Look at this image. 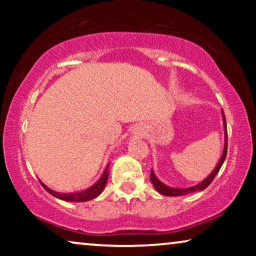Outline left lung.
Returning <instances> with one entry per match:
<instances>
[{
  "label": "left lung",
  "instance_id": "8db88e82",
  "mask_svg": "<svg viewBox=\"0 0 256 256\" xmlns=\"http://www.w3.org/2000/svg\"><path fill=\"white\" fill-rule=\"evenodd\" d=\"M222 122H224V132H225V146H224V152H222V158H220L218 164H216L214 170L210 174V176L208 178H205V180L200 182L199 184L194 185V186L185 188H170V186H168V185L163 184L162 182H160L158 178L155 176V174H154V171L152 170V172H150V180H152V183L154 186H155L157 192H160V194H162L164 196H170V197H174V196H184L188 194H192V192L205 190V188L212 183V180H214L216 174L219 172L220 168H222L224 160H225L226 155H227V126H226V118H225V114H224V112H222Z\"/></svg>",
  "mask_w": 256,
  "mask_h": 256
}]
</instances>
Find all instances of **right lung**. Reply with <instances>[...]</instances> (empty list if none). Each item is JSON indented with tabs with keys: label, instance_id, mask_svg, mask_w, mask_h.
Returning <instances> with one entry per match:
<instances>
[{
	"label": "right lung",
	"instance_id": "obj_1",
	"mask_svg": "<svg viewBox=\"0 0 256 256\" xmlns=\"http://www.w3.org/2000/svg\"><path fill=\"white\" fill-rule=\"evenodd\" d=\"M107 180H108V166L106 168V170L104 171L102 176L100 177V180H98L96 183L93 185V186H90L88 188H86V190L80 191V192H74V194H60V192H56L54 190H51V188H48L46 185L42 183V182H40V184H42V186H43L45 190L48 192V194H52L56 198L62 199V200H66V202H87V200H90V199L96 198L98 196H99L101 192H102L104 186H106Z\"/></svg>",
	"mask_w": 256,
	"mask_h": 256
}]
</instances>
